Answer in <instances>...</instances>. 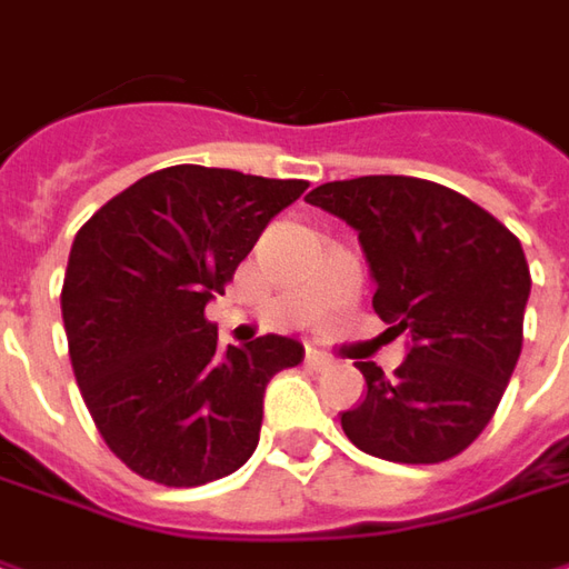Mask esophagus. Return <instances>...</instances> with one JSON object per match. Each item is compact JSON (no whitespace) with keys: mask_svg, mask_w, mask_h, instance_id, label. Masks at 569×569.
Listing matches in <instances>:
<instances>
[{"mask_svg":"<svg viewBox=\"0 0 569 569\" xmlns=\"http://www.w3.org/2000/svg\"><path fill=\"white\" fill-rule=\"evenodd\" d=\"M305 365L308 367H315V370H323V367H330L333 365V358L327 355V351H320V349H308L305 351Z\"/></svg>","mask_w":569,"mask_h":569,"instance_id":"1","label":"esophagus"}]
</instances>
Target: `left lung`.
Here are the masks:
<instances>
[{
	"label": "left lung",
	"mask_w": 569,
	"mask_h": 569,
	"mask_svg": "<svg viewBox=\"0 0 569 569\" xmlns=\"http://www.w3.org/2000/svg\"><path fill=\"white\" fill-rule=\"evenodd\" d=\"M305 202L358 233L373 311L408 346L396 377L358 361L367 396L342 411L346 436L396 463L461 455L492 420L520 358L532 286L520 239L461 192L417 177L333 180Z\"/></svg>",
	"instance_id": "left-lung-1"
}]
</instances>
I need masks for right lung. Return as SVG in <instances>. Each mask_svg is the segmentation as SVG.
Segmentation results:
<instances>
[{
	"mask_svg": "<svg viewBox=\"0 0 569 569\" xmlns=\"http://www.w3.org/2000/svg\"><path fill=\"white\" fill-rule=\"evenodd\" d=\"M305 189L177 164L123 189L73 236L61 289L73 377L108 448L139 477L187 489L252 458L264 389L305 349L270 333L220 351L204 305Z\"/></svg>",
	"mask_w": 569,
	"mask_h": 569,
	"instance_id": "add662e5",
	"label": "right lung"
}]
</instances>
